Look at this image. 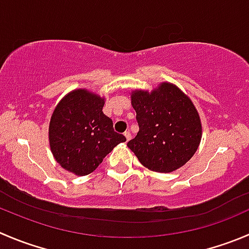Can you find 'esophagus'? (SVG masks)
<instances>
[{"instance_id": "1", "label": "esophagus", "mask_w": 249, "mask_h": 249, "mask_svg": "<svg viewBox=\"0 0 249 249\" xmlns=\"http://www.w3.org/2000/svg\"><path fill=\"white\" fill-rule=\"evenodd\" d=\"M124 136H125V139H126V141H129V140L131 139V134H130L129 131H125Z\"/></svg>"}]
</instances>
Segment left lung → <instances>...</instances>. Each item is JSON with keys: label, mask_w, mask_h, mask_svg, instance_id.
<instances>
[{"label": "left lung", "mask_w": 249, "mask_h": 249, "mask_svg": "<svg viewBox=\"0 0 249 249\" xmlns=\"http://www.w3.org/2000/svg\"><path fill=\"white\" fill-rule=\"evenodd\" d=\"M139 132L127 147L152 171L170 173L192 158L202 136L199 115L187 96L171 84L153 92L134 91Z\"/></svg>", "instance_id": "8db88e82"}]
</instances>
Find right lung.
<instances>
[{
	"mask_svg": "<svg viewBox=\"0 0 249 249\" xmlns=\"http://www.w3.org/2000/svg\"><path fill=\"white\" fill-rule=\"evenodd\" d=\"M103 106L100 96L75 90L58 103L51 117L48 137L53 157L75 175L92 173L117 144L126 141L114 131Z\"/></svg>",
	"mask_w": 249,
	"mask_h": 249,
	"instance_id": "add662e5",
	"label": "right lung"
}]
</instances>
